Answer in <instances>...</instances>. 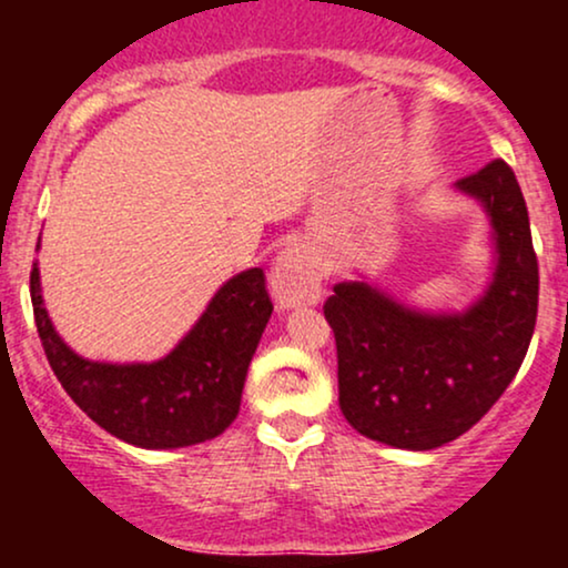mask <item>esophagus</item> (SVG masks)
Listing matches in <instances>:
<instances>
[{
  "label": "esophagus",
  "mask_w": 568,
  "mask_h": 568,
  "mask_svg": "<svg viewBox=\"0 0 568 568\" xmlns=\"http://www.w3.org/2000/svg\"><path fill=\"white\" fill-rule=\"evenodd\" d=\"M270 288L283 310L291 306H312L321 302L323 266L321 253L312 245L293 243L277 256L270 275Z\"/></svg>",
  "instance_id": "esophagus-1"
}]
</instances>
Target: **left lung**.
I'll list each match as a JSON object with an SVG mask.
<instances>
[{
	"label": "left lung",
	"mask_w": 568,
	"mask_h": 568,
	"mask_svg": "<svg viewBox=\"0 0 568 568\" xmlns=\"http://www.w3.org/2000/svg\"><path fill=\"white\" fill-rule=\"evenodd\" d=\"M454 189L491 224V277L473 304L416 310L361 277L336 283L323 306L336 336L344 419L406 452H433L480 422L518 374L537 323V256L510 165L488 162Z\"/></svg>",
	"instance_id": "8db88e82"
}]
</instances>
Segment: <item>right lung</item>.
Here are the masks:
<instances>
[{"mask_svg":"<svg viewBox=\"0 0 568 568\" xmlns=\"http://www.w3.org/2000/svg\"><path fill=\"white\" fill-rule=\"evenodd\" d=\"M31 304L44 355L71 400L114 438L152 452L205 443L237 419L247 366L272 315L264 272L251 266L213 293L165 357L106 363L77 355L58 334L44 310L37 262Z\"/></svg>","mask_w":568,"mask_h":568,"instance_id":"1","label":"right lung"}]
</instances>
